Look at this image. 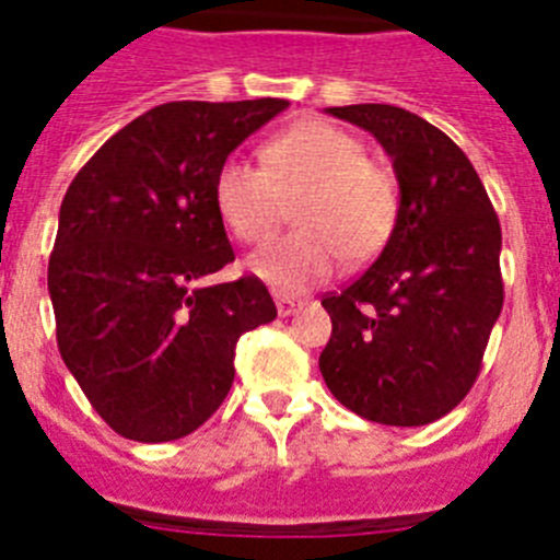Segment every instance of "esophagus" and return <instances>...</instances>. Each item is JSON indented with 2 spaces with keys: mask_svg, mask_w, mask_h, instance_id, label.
Segmentation results:
<instances>
[{
  "mask_svg": "<svg viewBox=\"0 0 560 560\" xmlns=\"http://www.w3.org/2000/svg\"><path fill=\"white\" fill-rule=\"evenodd\" d=\"M275 305H277V314L280 316H291L294 311L303 308V303H300V300H294V296H285V294H277Z\"/></svg>",
  "mask_w": 560,
  "mask_h": 560,
  "instance_id": "1",
  "label": "esophagus"
}]
</instances>
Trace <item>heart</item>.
<instances>
[{
    "label": "heart",
    "mask_w": 560,
    "mask_h": 560,
    "mask_svg": "<svg viewBox=\"0 0 560 560\" xmlns=\"http://www.w3.org/2000/svg\"><path fill=\"white\" fill-rule=\"evenodd\" d=\"M264 167L232 156L215 173L212 201L226 230L264 244L296 205V232L249 257L252 275L277 291L325 283L336 266H364L384 252L400 215L393 173L368 160L359 137L325 120H303L271 137Z\"/></svg>",
    "instance_id": "obj_1"
}]
</instances>
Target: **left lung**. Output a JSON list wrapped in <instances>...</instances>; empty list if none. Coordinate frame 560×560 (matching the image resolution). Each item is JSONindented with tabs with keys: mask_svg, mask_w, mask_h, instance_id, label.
<instances>
[{
	"mask_svg": "<svg viewBox=\"0 0 560 560\" xmlns=\"http://www.w3.org/2000/svg\"><path fill=\"white\" fill-rule=\"evenodd\" d=\"M393 156L400 215L370 269L325 294L319 370L341 407L384 427H427L474 387L504 303L502 226L452 137L387 103L334 106Z\"/></svg>",
	"mask_w": 560,
	"mask_h": 560,
	"instance_id": "left-lung-1",
	"label": "left lung"
}]
</instances>
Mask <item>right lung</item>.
<instances>
[{"mask_svg": "<svg viewBox=\"0 0 560 560\" xmlns=\"http://www.w3.org/2000/svg\"><path fill=\"white\" fill-rule=\"evenodd\" d=\"M289 101L162 103L78 171L61 201L47 285L63 364L128 440H179L224 404L235 345L277 316L235 260L212 185L226 156Z\"/></svg>", "mask_w": 560, "mask_h": 560, "instance_id": "right-lung-1", "label": "right lung"}]
</instances>
